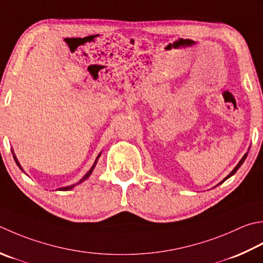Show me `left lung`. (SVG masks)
<instances>
[{
    "label": "left lung",
    "instance_id": "1",
    "mask_svg": "<svg viewBox=\"0 0 263 263\" xmlns=\"http://www.w3.org/2000/svg\"><path fill=\"white\" fill-rule=\"evenodd\" d=\"M246 157H248V153H246V154H245V155L243 156V158H241V159H240V161H239V163L237 164V165H236V166H235V168L233 170V171H231V172H230V173L228 174V176H227V177H226V178L223 179V181H226V180H227L228 178H230L231 176H234V174H235L236 172H237V170H238V168L240 167V165H241V164H243V163H244V161H245V158H246ZM223 181H221L220 183H222Z\"/></svg>",
    "mask_w": 263,
    "mask_h": 263
}]
</instances>
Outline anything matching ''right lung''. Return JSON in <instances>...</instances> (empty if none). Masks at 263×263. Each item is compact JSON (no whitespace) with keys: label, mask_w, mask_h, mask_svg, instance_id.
I'll return each instance as SVG.
<instances>
[{"label":"right lung","mask_w":263,"mask_h":263,"mask_svg":"<svg viewBox=\"0 0 263 263\" xmlns=\"http://www.w3.org/2000/svg\"><path fill=\"white\" fill-rule=\"evenodd\" d=\"M13 153V152H12ZM100 157V154H99V155H98V157H97V159H96V162H95V164H93V166H92L90 170H89V171H87V173L85 174V176L83 177V178H82L81 180H80V181L79 182H77L76 184H79V183H81V182H83L84 181V180H86L87 178H89L90 176H91V173H92V171H93V168H95V166H96V164H97V161H98V158H99ZM13 158H14V162L15 163H17V165L20 167V170H22V171H24V170H23V167L22 166H20V164H19V162H18V159H17V157H15L14 156V154H13ZM76 184H71V186H67V187H63V188H59L58 190H60V192H67V190H70L71 188H73V187H75L76 186Z\"/></svg>","instance_id":"obj_1"}]
</instances>
